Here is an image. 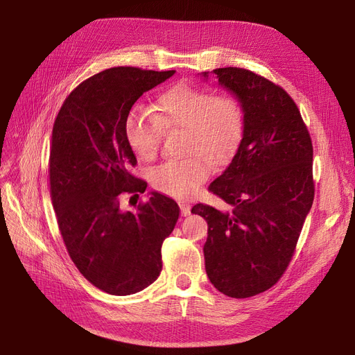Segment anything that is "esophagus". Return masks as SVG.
<instances>
[{"instance_id": "esophagus-1", "label": "esophagus", "mask_w": 355, "mask_h": 355, "mask_svg": "<svg viewBox=\"0 0 355 355\" xmlns=\"http://www.w3.org/2000/svg\"><path fill=\"white\" fill-rule=\"evenodd\" d=\"M180 213L183 217H187L191 214V205L188 202H180Z\"/></svg>"}]
</instances>
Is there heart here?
I'll use <instances>...</instances> for the list:
<instances>
[{
  "label": "heart",
  "mask_w": 355,
  "mask_h": 355,
  "mask_svg": "<svg viewBox=\"0 0 355 355\" xmlns=\"http://www.w3.org/2000/svg\"><path fill=\"white\" fill-rule=\"evenodd\" d=\"M243 113L230 92L180 82L157 96L150 110L133 108L125 121V138L139 160L151 162L160 153L164 132H185V151L151 172L153 187L175 198L197 192L211 173V162L222 164L241 141Z\"/></svg>",
  "instance_id": "obj_1"
}]
</instances>
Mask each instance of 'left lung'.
Here are the masks:
<instances>
[{
  "instance_id": "8db88e82",
  "label": "left lung",
  "mask_w": 355,
  "mask_h": 355,
  "mask_svg": "<svg viewBox=\"0 0 355 355\" xmlns=\"http://www.w3.org/2000/svg\"><path fill=\"white\" fill-rule=\"evenodd\" d=\"M213 73L243 112L238 150L209 187L234 210L195 204L192 213L209 225L204 259L210 282L227 297L250 298L276 285L295 252L314 200L313 144L282 87L241 67Z\"/></svg>"
}]
</instances>
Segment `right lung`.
Returning <instances> with one entry per match:
<instances>
[{
  "instance_id": "1",
  "label": "right lung",
  "mask_w": 355,
  "mask_h": 355,
  "mask_svg": "<svg viewBox=\"0 0 355 355\" xmlns=\"http://www.w3.org/2000/svg\"><path fill=\"white\" fill-rule=\"evenodd\" d=\"M173 75L107 69L79 83L54 121L50 192L60 234L78 270L107 294H137L160 276L163 241L179 218V205L158 192L137 211L120 207L125 195L146 189L129 172L137 157L125 138L126 117L144 92Z\"/></svg>"
}]
</instances>
